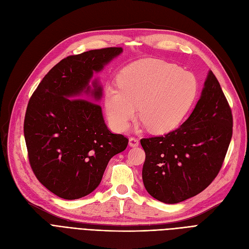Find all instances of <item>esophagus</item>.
Listing matches in <instances>:
<instances>
[{
	"label": "esophagus",
	"instance_id": "obj_1",
	"mask_svg": "<svg viewBox=\"0 0 249 249\" xmlns=\"http://www.w3.org/2000/svg\"><path fill=\"white\" fill-rule=\"evenodd\" d=\"M128 145H130L131 147H137L139 145V140L137 138H133V137H131V138L128 139Z\"/></svg>",
	"mask_w": 249,
	"mask_h": 249
}]
</instances>
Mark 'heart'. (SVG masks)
I'll list each match as a JSON object with an SVG mask.
<instances>
[{"label":"heart","instance_id":"1","mask_svg":"<svg viewBox=\"0 0 249 249\" xmlns=\"http://www.w3.org/2000/svg\"><path fill=\"white\" fill-rule=\"evenodd\" d=\"M117 81L119 88L105 91L108 121L117 132L128 127L137 106L141 126H148L154 134L171 132L181 124L198 91L193 73L154 58L125 67Z\"/></svg>","mask_w":249,"mask_h":249}]
</instances>
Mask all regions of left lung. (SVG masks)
Returning a JSON list of instances; mask_svg holds the SVG:
<instances>
[{"label":"left lung","instance_id":"1","mask_svg":"<svg viewBox=\"0 0 249 249\" xmlns=\"http://www.w3.org/2000/svg\"><path fill=\"white\" fill-rule=\"evenodd\" d=\"M233 116L212 71L186 121L165 136L141 139L147 193L176 204L200 194L216 177L232 139Z\"/></svg>","mask_w":249,"mask_h":249}]
</instances>
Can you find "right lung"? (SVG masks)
Instances as JSON below:
<instances>
[{
  "label": "right lung",
  "instance_id": "add662e5",
  "mask_svg": "<svg viewBox=\"0 0 249 249\" xmlns=\"http://www.w3.org/2000/svg\"><path fill=\"white\" fill-rule=\"evenodd\" d=\"M122 53V47H109L62 59L30 99L23 124L30 164L59 198L80 199L95 191L111 158L127 146L124 136L108 130L101 106L93 103L103 97L93 74Z\"/></svg>",
  "mask_w": 249,
  "mask_h": 249
}]
</instances>
